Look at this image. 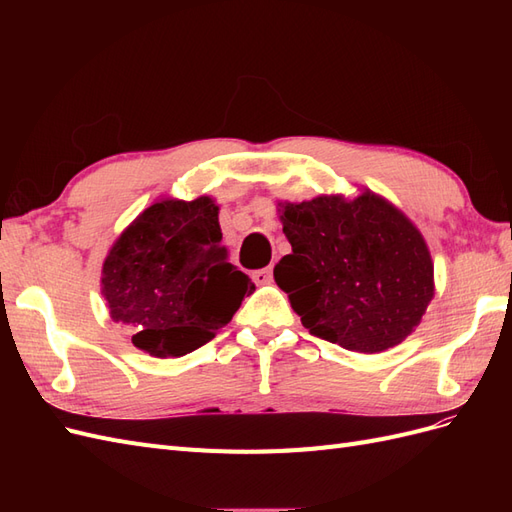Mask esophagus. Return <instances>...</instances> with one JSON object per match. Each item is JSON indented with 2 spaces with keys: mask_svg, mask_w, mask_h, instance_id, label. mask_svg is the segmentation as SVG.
Instances as JSON below:
<instances>
[{
  "mask_svg": "<svg viewBox=\"0 0 512 512\" xmlns=\"http://www.w3.org/2000/svg\"><path fill=\"white\" fill-rule=\"evenodd\" d=\"M252 277H254V282H256L258 286H265V284H271V282H273V269H271V267H265V269H258V271H254V273H252Z\"/></svg>",
  "mask_w": 512,
  "mask_h": 512,
  "instance_id": "34e87169",
  "label": "esophagus"
}]
</instances>
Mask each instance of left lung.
I'll use <instances>...</instances> for the list:
<instances>
[{"label":"left lung","mask_w":512,"mask_h":512,"mask_svg":"<svg viewBox=\"0 0 512 512\" xmlns=\"http://www.w3.org/2000/svg\"><path fill=\"white\" fill-rule=\"evenodd\" d=\"M292 254L273 269L303 327L352 352L389 350L421 324L433 262L418 228L374 192L280 203Z\"/></svg>","instance_id":"1"}]
</instances>
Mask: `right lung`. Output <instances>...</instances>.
<instances>
[{"label": "right lung", "instance_id": "right-lung-1", "mask_svg": "<svg viewBox=\"0 0 512 512\" xmlns=\"http://www.w3.org/2000/svg\"><path fill=\"white\" fill-rule=\"evenodd\" d=\"M209 196L162 198L121 232L102 265L111 318L151 356H183L205 346L235 316L250 277L228 262Z\"/></svg>", "mask_w": 512, "mask_h": 512}]
</instances>
